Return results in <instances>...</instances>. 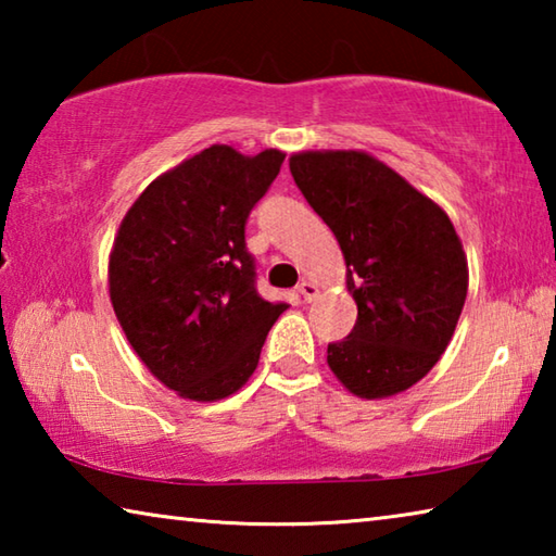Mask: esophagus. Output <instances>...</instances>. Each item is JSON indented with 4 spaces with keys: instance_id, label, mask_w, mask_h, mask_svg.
Segmentation results:
<instances>
[{
    "instance_id": "34e87169",
    "label": "esophagus",
    "mask_w": 556,
    "mask_h": 556,
    "mask_svg": "<svg viewBox=\"0 0 556 556\" xmlns=\"http://www.w3.org/2000/svg\"><path fill=\"white\" fill-rule=\"evenodd\" d=\"M296 291H299V296L304 299V301H314L318 296V287L314 285V281H301V285L296 287Z\"/></svg>"
}]
</instances>
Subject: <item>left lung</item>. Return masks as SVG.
I'll use <instances>...</instances> for the list:
<instances>
[{
    "instance_id": "obj_1",
    "label": "left lung",
    "mask_w": 556,
    "mask_h": 556,
    "mask_svg": "<svg viewBox=\"0 0 556 556\" xmlns=\"http://www.w3.org/2000/svg\"><path fill=\"white\" fill-rule=\"evenodd\" d=\"M291 176L333 230L357 321L328 343V368L357 397L404 392L434 368L468 291L448 215L365 152H301Z\"/></svg>"
}]
</instances>
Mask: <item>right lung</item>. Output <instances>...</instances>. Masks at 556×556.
I'll list each match as a JSON object with an SVG mask.
<instances>
[{
	"label": "right lung",
	"mask_w": 556,
	"mask_h": 556,
	"mask_svg": "<svg viewBox=\"0 0 556 556\" xmlns=\"http://www.w3.org/2000/svg\"><path fill=\"white\" fill-rule=\"evenodd\" d=\"M287 154L213 144L154 178L110 252V299L142 363L186 400L238 392L287 304L255 287L244 223Z\"/></svg>",
	"instance_id": "obj_1"
}]
</instances>
